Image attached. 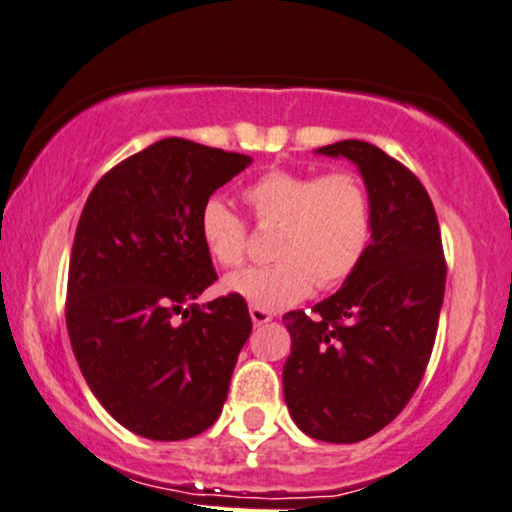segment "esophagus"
<instances>
[{
    "instance_id": "obj_1",
    "label": "esophagus",
    "mask_w": 512,
    "mask_h": 512,
    "mask_svg": "<svg viewBox=\"0 0 512 512\" xmlns=\"http://www.w3.org/2000/svg\"><path fill=\"white\" fill-rule=\"evenodd\" d=\"M250 319H252V323H255V326H264V323L271 321V314L267 312V309L255 307V304H252V307H250Z\"/></svg>"
}]
</instances>
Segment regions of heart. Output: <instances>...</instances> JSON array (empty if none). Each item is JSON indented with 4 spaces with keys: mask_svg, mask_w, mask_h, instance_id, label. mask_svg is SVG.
<instances>
[{
    "mask_svg": "<svg viewBox=\"0 0 512 512\" xmlns=\"http://www.w3.org/2000/svg\"><path fill=\"white\" fill-rule=\"evenodd\" d=\"M243 200L262 226H276L269 267L226 276L222 288L262 309L300 302L314 283L331 288L359 267L371 243V200L364 184L347 172L316 174L269 170L243 189ZM200 241L222 267L245 260L248 229L222 200L200 208Z\"/></svg>",
    "mask_w": 512,
    "mask_h": 512,
    "instance_id": "1",
    "label": "heart"
}]
</instances>
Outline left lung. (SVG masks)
Returning a JSON list of instances; mask_svg holds the SVG:
<instances>
[{"mask_svg":"<svg viewBox=\"0 0 512 512\" xmlns=\"http://www.w3.org/2000/svg\"><path fill=\"white\" fill-rule=\"evenodd\" d=\"M357 165L371 200V243L338 293L283 316V397L304 435L354 444L399 416L435 345L446 264L432 200L413 172L368 141L316 148Z\"/></svg>","mask_w":512,"mask_h":512,"instance_id":"obj_1","label":"left lung"}]
</instances>
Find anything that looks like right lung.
Returning a JSON list of instances; mask_svg holds the SVG:
<instances>
[{
	"label": "right lung",
	"instance_id": "obj_1",
	"mask_svg": "<svg viewBox=\"0 0 512 512\" xmlns=\"http://www.w3.org/2000/svg\"><path fill=\"white\" fill-rule=\"evenodd\" d=\"M250 163L170 137L89 193L70 255L68 335L89 390L134 435L179 442L222 413L252 321L234 293L196 304L217 281L198 217Z\"/></svg>",
	"mask_w": 512,
	"mask_h": 512
}]
</instances>
